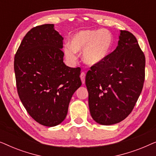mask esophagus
Masks as SVG:
<instances>
[{
    "mask_svg": "<svg viewBox=\"0 0 156 156\" xmlns=\"http://www.w3.org/2000/svg\"><path fill=\"white\" fill-rule=\"evenodd\" d=\"M85 75H86V74H85L84 72H82L80 74V78H81V80H82V84H84L85 83Z\"/></svg>",
    "mask_w": 156,
    "mask_h": 156,
    "instance_id": "obj_1",
    "label": "esophagus"
}]
</instances>
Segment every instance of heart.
Listing matches in <instances>:
<instances>
[{
  "label": "heart",
  "mask_w": 156,
  "mask_h": 156,
  "mask_svg": "<svg viewBox=\"0 0 156 156\" xmlns=\"http://www.w3.org/2000/svg\"><path fill=\"white\" fill-rule=\"evenodd\" d=\"M113 37L106 30H84L72 37L70 44L65 46V54L68 59H76V52L83 51V60L90 65H96L109 55L113 47Z\"/></svg>",
  "instance_id": "heart-1"
}]
</instances>
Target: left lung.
I'll use <instances>...</instances> for the list:
<instances>
[{
	"label": "left lung",
	"mask_w": 156,
	"mask_h": 156,
	"mask_svg": "<svg viewBox=\"0 0 156 156\" xmlns=\"http://www.w3.org/2000/svg\"><path fill=\"white\" fill-rule=\"evenodd\" d=\"M145 66V55L135 36L121 30L116 50L91 66L85 79L96 122L115 124L131 114L144 87Z\"/></svg>",
	"instance_id": "obj_1"
}]
</instances>
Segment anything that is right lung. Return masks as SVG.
I'll return each instance as SVG.
<instances>
[{
	"mask_svg": "<svg viewBox=\"0 0 156 156\" xmlns=\"http://www.w3.org/2000/svg\"><path fill=\"white\" fill-rule=\"evenodd\" d=\"M63 37L53 24L32 28L14 58L17 90L27 113L45 126L62 122L71 98L82 85L80 67L63 62Z\"/></svg>",
	"mask_w": 156,
	"mask_h": 156,
	"instance_id": "right-lung-1",
	"label": "right lung"
}]
</instances>
